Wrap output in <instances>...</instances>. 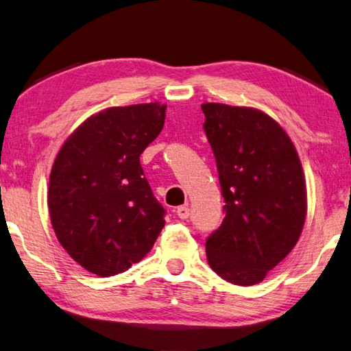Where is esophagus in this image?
Wrapping results in <instances>:
<instances>
[{
	"mask_svg": "<svg viewBox=\"0 0 351 351\" xmlns=\"http://www.w3.org/2000/svg\"><path fill=\"white\" fill-rule=\"evenodd\" d=\"M176 215H178V218H181V219H187L189 216H190V208H189V206H181V207H178V208H176Z\"/></svg>",
	"mask_w": 351,
	"mask_h": 351,
	"instance_id": "1",
	"label": "esophagus"
}]
</instances>
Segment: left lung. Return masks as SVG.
Segmentation results:
<instances>
[{"label":"left lung","mask_w":351,"mask_h":351,"mask_svg":"<svg viewBox=\"0 0 351 351\" xmlns=\"http://www.w3.org/2000/svg\"><path fill=\"white\" fill-rule=\"evenodd\" d=\"M226 218L206 242L212 270L237 285L264 281L301 237L307 189L290 136L253 107L202 104Z\"/></svg>","instance_id":"1"}]
</instances>
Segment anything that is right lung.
I'll return each mask as SVG.
<instances>
[{"label": "right lung", "mask_w": 351, "mask_h": 351, "mask_svg": "<svg viewBox=\"0 0 351 351\" xmlns=\"http://www.w3.org/2000/svg\"><path fill=\"white\" fill-rule=\"evenodd\" d=\"M165 106L109 107L76 127L56 155L47 207L70 258L101 278L130 269L165 224L139 164L161 133Z\"/></svg>", "instance_id": "right-lung-1"}]
</instances>
